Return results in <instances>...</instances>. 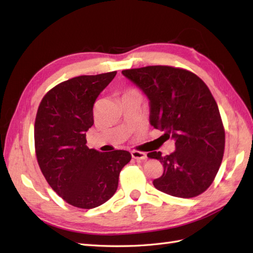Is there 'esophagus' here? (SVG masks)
Instances as JSON below:
<instances>
[{
  "instance_id": "esophagus-1",
  "label": "esophagus",
  "mask_w": 253,
  "mask_h": 253,
  "mask_svg": "<svg viewBox=\"0 0 253 253\" xmlns=\"http://www.w3.org/2000/svg\"><path fill=\"white\" fill-rule=\"evenodd\" d=\"M131 157L136 161H139V162H141V161L143 162V161L147 160V154L143 152H140V151H132Z\"/></svg>"
}]
</instances>
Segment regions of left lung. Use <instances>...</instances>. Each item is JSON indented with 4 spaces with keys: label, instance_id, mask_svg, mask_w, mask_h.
<instances>
[{
    "label": "left lung",
    "instance_id": "8db88e82",
    "mask_svg": "<svg viewBox=\"0 0 253 253\" xmlns=\"http://www.w3.org/2000/svg\"><path fill=\"white\" fill-rule=\"evenodd\" d=\"M122 74L147 95L150 124L175 141V151L148 153L163 164L153 180L158 190L197 197L215 178L222 163L225 131L215 100L197 75L170 66H147Z\"/></svg>",
    "mask_w": 253,
    "mask_h": 253
}]
</instances>
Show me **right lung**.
Returning a JSON list of instances; mask_svg holds the SVG:
<instances>
[{
	"mask_svg": "<svg viewBox=\"0 0 253 253\" xmlns=\"http://www.w3.org/2000/svg\"><path fill=\"white\" fill-rule=\"evenodd\" d=\"M116 72L78 76L55 85L37 112V160L46 181L67 203L93 209L113 197L122 169L131 160L125 150L102 153L87 147L93 105Z\"/></svg>",
	"mask_w": 253,
	"mask_h": 253,
	"instance_id": "add662e5",
	"label": "right lung"
}]
</instances>
